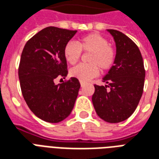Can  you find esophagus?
Wrapping results in <instances>:
<instances>
[{
    "instance_id": "34e87169",
    "label": "esophagus",
    "mask_w": 159,
    "mask_h": 159,
    "mask_svg": "<svg viewBox=\"0 0 159 159\" xmlns=\"http://www.w3.org/2000/svg\"><path fill=\"white\" fill-rule=\"evenodd\" d=\"M80 84H81V87H82V86H83V84H84V82L81 81V82H80Z\"/></svg>"
}]
</instances>
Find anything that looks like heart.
I'll use <instances>...</instances> for the list:
<instances>
[{"label": "heart", "mask_w": 159, "mask_h": 159, "mask_svg": "<svg viewBox=\"0 0 159 159\" xmlns=\"http://www.w3.org/2000/svg\"><path fill=\"white\" fill-rule=\"evenodd\" d=\"M91 52L88 64H79L71 69L70 74L82 82H87L102 71L107 70L115 61V50L108 41L98 33H90L80 37L75 42H68L64 47V57L68 63L73 65L81 57V52Z\"/></svg>", "instance_id": "1"}]
</instances>
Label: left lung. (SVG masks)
<instances>
[{"label":"left lung","mask_w":159,"mask_h":159,"mask_svg":"<svg viewBox=\"0 0 159 159\" xmlns=\"http://www.w3.org/2000/svg\"><path fill=\"white\" fill-rule=\"evenodd\" d=\"M107 31L116 44L115 61L102 78L106 85H94L92 101L100 118L117 123L128 119L139 105L143 92L145 70L137 45L121 31Z\"/></svg>","instance_id":"left-lung-1"}]
</instances>
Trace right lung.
Returning <instances> with one entry per match:
<instances>
[{
    "label": "right lung",
    "mask_w": 159,
    "mask_h": 159,
    "mask_svg": "<svg viewBox=\"0 0 159 159\" xmlns=\"http://www.w3.org/2000/svg\"><path fill=\"white\" fill-rule=\"evenodd\" d=\"M77 33L48 26L26 42L20 56L18 76L23 98L31 111L51 123L61 122L71 114L81 87L71 77L56 85L58 77H66L64 47Z\"/></svg>",
    "instance_id": "right-lung-1"
}]
</instances>
